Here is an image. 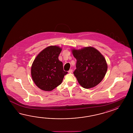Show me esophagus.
I'll list each match as a JSON object with an SVG mask.
<instances>
[{
  "label": "esophagus",
  "mask_w": 133,
  "mask_h": 133,
  "mask_svg": "<svg viewBox=\"0 0 133 133\" xmlns=\"http://www.w3.org/2000/svg\"><path fill=\"white\" fill-rule=\"evenodd\" d=\"M72 72H73L72 69H70L68 71V73H72Z\"/></svg>",
  "instance_id": "esophagus-1"
}]
</instances>
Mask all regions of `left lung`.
I'll return each mask as SVG.
<instances>
[{"instance_id":"8db88e82","label":"left lung","mask_w":133,"mask_h":133,"mask_svg":"<svg viewBox=\"0 0 133 133\" xmlns=\"http://www.w3.org/2000/svg\"><path fill=\"white\" fill-rule=\"evenodd\" d=\"M76 58V69L74 74L79 84L86 89L96 87L102 81L108 70L105 57L93 47L72 49Z\"/></svg>"}]
</instances>
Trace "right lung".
<instances>
[{"mask_svg":"<svg viewBox=\"0 0 133 133\" xmlns=\"http://www.w3.org/2000/svg\"><path fill=\"white\" fill-rule=\"evenodd\" d=\"M62 48L51 45L37 56L31 69L32 78L37 87L42 90L50 91L61 84L68 72L63 69V63L58 59Z\"/></svg>","mask_w":133,"mask_h":133,"instance_id":"right-lung-1","label":"right lung"}]
</instances>
